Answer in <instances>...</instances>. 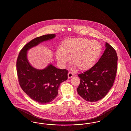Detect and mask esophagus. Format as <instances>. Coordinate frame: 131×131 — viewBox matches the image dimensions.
I'll return each instance as SVG.
<instances>
[{
	"label": "esophagus",
	"instance_id": "34e87169",
	"mask_svg": "<svg viewBox=\"0 0 131 131\" xmlns=\"http://www.w3.org/2000/svg\"><path fill=\"white\" fill-rule=\"evenodd\" d=\"M74 74L72 72H69L68 73V78H72L73 76H74Z\"/></svg>",
	"mask_w": 131,
	"mask_h": 131
}]
</instances>
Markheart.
I'll use <instances>...</instances> for the list:
<instances>
[{
	"mask_svg": "<svg viewBox=\"0 0 131 131\" xmlns=\"http://www.w3.org/2000/svg\"><path fill=\"white\" fill-rule=\"evenodd\" d=\"M102 46L98 42L85 38L66 40L56 50V56L59 62L64 65L70 60L80 70H86L92 67L99 57Z\"/></svg>",
	"mask_w": 131,
	"mask_h": 131,
	"instance_id": "1",
	"label": "heart"
}]
</instances>
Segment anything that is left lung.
Returning a JSON list of instances; mask_svg holds the SVG:
<instances>
[{
	"mask_svg": "<svg viewBox=\"0 0 131 131\" xmlns=\"http://www.w3.org/2000/svg\"><path fill=\"white\" fill-rule=\"evenodd\" d=\"M106 49L91 68L78 74L80 83L77 89L78 94L87 102L102 100L113 86L117 71V56L116 50L107 43Z\"/></svg>",
	"mask_w": 131,
	"mask_h": 131,
	"instance_id": "left-lung-1",
	"label": "left lung"
}]
</instances>
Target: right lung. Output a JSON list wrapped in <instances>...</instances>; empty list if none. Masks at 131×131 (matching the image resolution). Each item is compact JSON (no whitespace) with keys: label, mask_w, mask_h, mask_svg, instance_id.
Here are the masks:
<instances>
[{"label":"right lung","mask_w":131,"mask_h":131,"mask_svg":"<svg viewBox=\"0 0 131 131\" xmlns=\"http://www.w3.org/2000/svg\"><path fill=\"white\" fill-rule=\"evenodd\" d=\"M55 37V34H49L32 39L21 49L16 61L20 87L31 99L41 104L49 103L56 97L60 84L68 79V70L57 69L51 64L43 70L36 69L29 63L27 52L30 48Z\"/></svg>","instance_id":"1"}]
</instances>
